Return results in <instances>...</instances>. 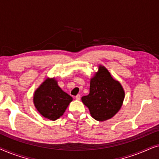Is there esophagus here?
I'll list each match as a JSON object with an SVG mask.
<instances>
[{"label": "esophagus", "mask_w": 159, "mask_h": 159, "mask_svg": "<svg viewBox=\"0 0 159 159\" xmlns=\"http://www.w3.org/2000/svg\"><path fill=\"white\" fill-rule=\"evenodd\" d=\"M75 98H76V100H77V101H80V95H76Z\"/></svg>", "instance_id": "1"}]
</instances>
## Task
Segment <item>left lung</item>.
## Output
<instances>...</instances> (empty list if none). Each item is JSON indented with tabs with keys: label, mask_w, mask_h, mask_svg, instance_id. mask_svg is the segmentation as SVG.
<instances>
[{
	"label": "left lung",
	"mask_w": 159,
	"mask_h": 159,
	"mask_svg": "<svg viewBox=\"0 0 159 159\" xmlns=\"http://www.w3.org/2000/svg\"><path fill=\"white\" fill-rule=\"evenodd\" d=\"M125 99V91L118 81L111 77L105 67L100 65L98 71L90 80V93L82 98L95 120L112 118L120 109Z\"/></svg>",
	"instance_id": "1"
}]
</instances>
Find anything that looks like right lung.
I'll return each mask as SVG.
<instances>
[{
    "label": "right lung",
    "instance_id": "right-lung-1",
    "mask_svg": "<svg viewBox=\"0 0 159 159\" xmlns=\"http://www.w3.org/2000/svg\"><path fill=\"white\" fill-rule=\"evenodd\" d=\"M72 98L64 92L54 78H47L34 92L33 102L39 113L50 120L61 116Z\"/></svg>",
    "mask_w": 159,
    "mask_h": 159
}]
</instances>
